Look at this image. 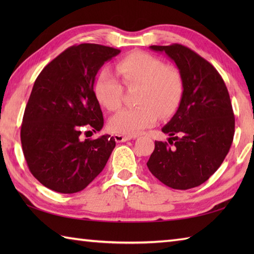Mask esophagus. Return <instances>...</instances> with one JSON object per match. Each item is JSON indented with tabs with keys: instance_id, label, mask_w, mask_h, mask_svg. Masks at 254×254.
I'll return each instance as SVG.
<instances>
[{
	"instance_id": "34e87169",
	"label": "esophagus",
	"mask_w": 254,
	"mask_h": 254,
	"mask_svg": "<svg viewBox=\"0 0 254 254\" xmlns=\"http://www.w3.org/2000/svg\"><path fill=\"white\" fill-rule=\"evenodd\" d=\"M132 138V136H128V135H122V134H116L115 135V139L117 143H122V142H127V141H130Z\"/></svg>"
}]
</instances>
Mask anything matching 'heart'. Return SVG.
Masks as SVG:
<instances>
[{
  "mask_svg": "<svg viewBox=\"0 0 254 254\" xmlns=\"http://www.w3.org/2000/svg\"><path fill=\"white\" fill-rule=\"evenodd\" d=\"M116 68L124 85H138V106L123 108L111 117L109 127L112 132L136 135L155 124L158 116L167 118L178 109L185 86L176 66L165 64L150 53L134 51L120 59ZM94 94L102 107L113 111L121 106L123 86L109 69L104 68L95 79Z\"/></svg>",
  "mask_w": 254,
  "mask_h": 254,
  "instance_id": "b5f03b06",
  "label": "heart"
}]
</instances>
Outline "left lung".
I'll use <instances>...</instances> for the list:
<instances>
[{
  "mask_svg": "<svg viewBox=\"0 0 254 254\" xmlns=\"http://www.w3.org/2000/svg\"><path fill=\"white\" fill-rule=\"evenodd\" d=\"M165 52L183 78V96L175 116L161 128L168 142H155L149 171L177 190L201 186L227 156L235 134L230 97L217 69L189 48L150 46Z\"/></svg>",
  "mask_w": 254,
  "mask_h": 254,
  "instance_id": "8db88e82",
  "label": "left lung"
}]
</instances>
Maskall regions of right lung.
I'll return each mask as SVG.
<instances>
[{"instance_id":"add662e5","label":"right lung","mask_w":254,"mask_h":254,"mask_svg":"<svg viewBox=\"0 0 254 254\" xmlns=\"http://www.w3.org/2000/svg\"><path fill=\"white\" fill-rule=\"evenodd\" d=\"M120 52L96 44L72 46L38 75L24 112L20 141L32 176L52 191L84 190L105 168L116 146L108 134L82 139V133L104 127L95 77Z\"/></svg>"}]
</instances>
